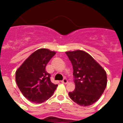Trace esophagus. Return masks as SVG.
Wrapping results in <instances>:
<instances>
[{"mask_svg": "<svg viewBox=\"0 0 123 123\" xmlns=\"http://www.w3.org/2000/svg\"><path fill=\"white\" fill-rule=\"evenodd\" d=\"M61 82H62V84H67V83H68L67 79L64 78V79L63 80H62L61 81Z\"/></svg>", "mask_w": 123, "mask_h": 123, "instance_id": "1", "label": "esophagus"}]
</instances>
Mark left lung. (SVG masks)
Listing matches in <instances>:
<instances>
[{"label":"left lung","mask_w":123,"mask_h":123,"mask_svg":"<svg viewBox=\"0 0 123 123\" xmlns=\"http://www.w3.org/2000/svg\"><path fill=\"white\" fill-rule=\"evenodd\" d=\"M73 69L75 89L69 92L70 98L78 105L87 107L99 99L107 84L105 69L87 52H66Z\"/></svg>","instance_id":"8db88e82"}]
</instances>
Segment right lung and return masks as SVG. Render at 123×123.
Segmentation results:
<instances>
[{"mask_svg": "<svg viewBox=\"0 0 123 123\" xmlns=\"http://www.w3.org/2000/svg\"><path fill=\"white\" fill-rule=\"evenodd\" d=\"M56 53L41 48L32 53L16 71V82L23 95L30 101L41 103L54 94L57 84L50 80L46 66Z\"/></svg>", "mask_w": 123, "mask_h": 123, "instance_id": "1", "label": "right lung"}]
</instances>
